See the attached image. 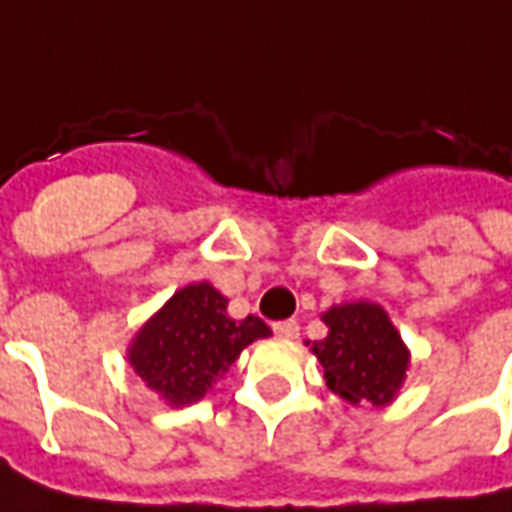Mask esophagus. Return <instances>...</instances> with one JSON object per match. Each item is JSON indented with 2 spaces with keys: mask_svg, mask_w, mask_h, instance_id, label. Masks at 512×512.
I'll return each instance as SVG.
<instances>
[{
  "mask_svg": "<svg viewBox=\"0 0 512 512\" xmlns=\"http://www.w3.org/2000/svg\"><path fill=\"white\" fill-rule=\"evenodd\" d=\"M274 334L285 337V340H293V337H299V323H296V321H277V323H274Z\"/></svg>",
  "mask_w": 512,
  "mask_h": 512,
  "instance_id": "34e87169",
  "label": "esophagus"
}]
</instances>
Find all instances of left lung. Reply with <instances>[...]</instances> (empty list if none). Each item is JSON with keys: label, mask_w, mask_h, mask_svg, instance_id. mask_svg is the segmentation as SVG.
Instances as JSON below:
<instances>
[{"label": "left lung", "mask_w": 512, "mask_h": 512, "mask_svg": "<svg viewBox=\"0 0 512 512\" xmlns=\"http://www.w3.org/2000/svg\"><path fill=\"white\" fill-rule=\"evenodd\" d=\"M329 334L312 343L332 392L351 403L381 406L403 384L408 351L378 304L356 301L323 315Z\"/></svg>", "instance_id": "obj_1"}]
</instances>
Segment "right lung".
<instances>
[{"mask_svg":"<svg viewBox=\"0 0 512 512\" xmlns=\"http://www.w3.org/2000/svg\"><path fill=\"white\" fill-rule=\"evenodd\" d=\"M271 329L257 315L233 321L227 299L208 282L178 290L131 343V365L172 406L200 400L246 345Z\"/></svg>","mask_w":512,"mask_h":512,"instance_id":"add662e5","label":"right lung"}]
</instances>
